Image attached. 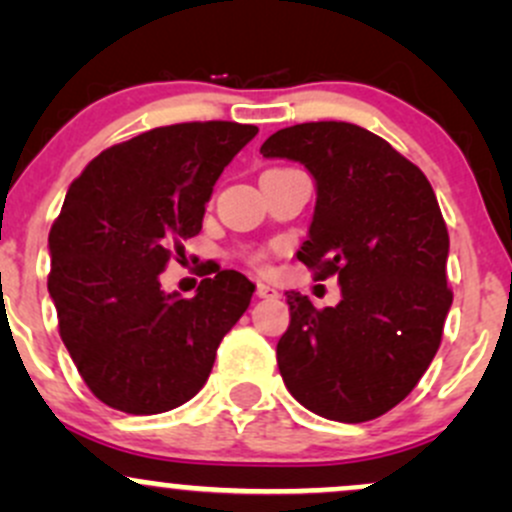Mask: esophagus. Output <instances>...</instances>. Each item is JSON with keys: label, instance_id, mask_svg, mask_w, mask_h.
I'll return each instance as SVG.
<instances>
[{"label": "esophagus", "instance_id": "esophagus-1", "mask_svg": "<svg viewBox=\"0 0 512 512\" xmlns=\"http://www.w3.org/2000/svg\"><path fill=\"white\" fill-rule=\"evenodd\" d=\"M257 297H260V299H277V297H280V292H277V289L272 285L257 282Z\"/></svg>", "mask_w": 512, "mask_h": 512}]
</instances>
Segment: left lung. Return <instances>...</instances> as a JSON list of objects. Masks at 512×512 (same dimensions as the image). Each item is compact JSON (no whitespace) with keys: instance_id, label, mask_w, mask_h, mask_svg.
<instances>
[{"instance_id":"1","label":"left lung","mask_w":512,"mask_h":512,"mask_svg":"<svg viewBox=\"0 0 512 512\" xmlns=\"http://www.w3.org/2000/svg\"><path fill=\"white\" fill-rule=\"evenodd\" d=\"M260 153L312 173L317 205L297 260L342 285V302L324 309L287 292L289 327L277 342L285 386L317 416L379 418L428 369L453 302L436 193L411 160L354 123L282 128Z\"/></svg>"}]
</instances>
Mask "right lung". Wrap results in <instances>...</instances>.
<instances>
[{
    "label": "right lung",
    "instance_id": "1",
    "mask_svg": "<svg viewBox=\"0 0 512 512\" xmlns=\"http://www.w3.org/2000/svg\"><path fill=\"white\" fill-rule=\"evenodd\" d=\"M257 126L193 121L116 143L71 183L49 232V294L61 342L98 401L163 414L193 399L215 352L250 307L235 270L195 297L165 294L158 275L203 227L215 180Z\"/></svg>",
    "mask_w": 512,
    "mask_h": 512
}]
</instances>
